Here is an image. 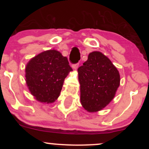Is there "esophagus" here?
Returning <instances> with one entry per match:
<instances>
[{"instance_id": "1", "label": "esophagus", "mask_w": 149, "mask_h": 149, "mask_svg": "<svg viewBox=\"0 0 149 149\" xmlns=\"http://www.w3.org/2000/svg\"><path fill=\"white\" fill-rule=\"evenodd\" d=\"M78 66H79V64H73L72 65V68L73 69H75V70H76L77 69H78Z\"/></svg>"}]
</instances>
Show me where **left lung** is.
Segmentation results:
<instances>
[{"label": "left lung", "instance_id": "obj_1", "mask_svg": "<svg viewBox=\"0 0 149 149\" xmlns=\"http://www.w3.org/2000/svg\"><path fill=\"white\" fill-rule=\"evenodd\" d=\"M80 102L89 112L102 110L110 103L120 85V74L110 59L102 52H92L78 69Z\"/></svg>", "mask_w": 149, "mask_h": 149}]
</instances>
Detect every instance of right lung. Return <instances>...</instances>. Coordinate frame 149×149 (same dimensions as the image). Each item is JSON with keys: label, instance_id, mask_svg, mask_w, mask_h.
<instances>
[{"label": "right lung", "instance_id": "add662e5", "mask_svg": "<svg viewBox=\"0 0 149 149\" xmlns=\"http://www.w3.org/2000/svg\"><path fill=\"white\" fill-rule=\"evenodd\" d=\"M72 71L67 58L49 49L32 58L26 66V82L31 95L42 103H53L59 97L64 79Z\"/></svg>", "mask_w": 149, "mask_h": 149}]
</instances>
